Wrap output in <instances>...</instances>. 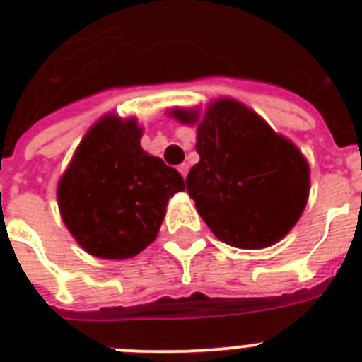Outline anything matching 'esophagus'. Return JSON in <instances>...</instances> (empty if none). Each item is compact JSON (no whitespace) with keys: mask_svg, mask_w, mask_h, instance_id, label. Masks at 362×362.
I'll list each match as a JSON object with an SVG mask.
<instances>
[{"mask_svg":"<svg viewBox=\"0 0 362 362\" xmlns=\"http://www.w3.org/2000/svg\"><path fill=\"white\" fill-rule=\"evenodd\" d=\"M178 170H180L182 178H186V176H187V170H189V165H187V163H182L180 167H178Z\"/></svg>","mask_w":362,"mask_h":362,"instance_id":"1","label":"esophagus"}]
</instances>
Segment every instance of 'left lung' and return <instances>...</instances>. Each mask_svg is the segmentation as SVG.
I'll return each instance as SVG.
<instances>
[{
	"instance_id": "obj_1",
	"label": "left lung",
	"mask_w": 362,
	"mask_h": 362,
	"mask_svg": "<svg viewBox=\"0 0 362 362\" xmlns=\"http://www.w3.org/2000/svg\"><path fill=\"white\" fill-rule=\"evenodd\" d=\"M170 116L197 125L201 159L186 186L216 238L261 250L286 237L308 201L310 167L303 152L237 99H216L204 115L173 109Z\"/></svg>"
}]
</instances>
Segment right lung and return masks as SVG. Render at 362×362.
<instances>
[{
  "label": "right lung",
  "instance_id": "add662e5",
  "mask_svg": "<svg viewBox=\"0 0 362 362\" xmlns=\"http://www.w3.org/2000/svg\"><path fill=\"white\" fill-rule=\"evenodd\" d=\"M135 118L107 115L88 129L58 182L65 227L93 257L129 259L156 240L180 173L141 146Z\"/></svg>",
  "mask_w": 362,
  "mask_h": 362
}]
</instances>
